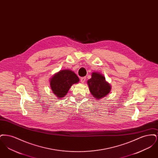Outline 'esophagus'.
Returning <instances> with one entry per match:
<instances>
[{"instance_id": "1", "label": "esophagus", "mask_w": 158, "mask_h": 158, "mask_svg": "<svg viewBox=\"0 0 158 158\" xmlns=\"http://www.w3.org/2000/svg\"><path fill=\"white\" fill-rule=\"evenodd\" d=\"M85 80H86V77H82L81 78V83H82L85 82Z\"/></svg>"}]
</instances>
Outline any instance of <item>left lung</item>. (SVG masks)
<instances>
[{
  "instance_id": "obj_1",
  "label": "left lung",
  "mask_w": 158,
  "mask_h": 158,
  "mask_svg": "<svg viewBox=\"0 0 158 158\" xmlns=\"http://www.w3.org/2000/svg\"><path fill=\"white\" fill-rule=\"evenodd\" d=\"M91 75V78L87 81L91 94L98 100L105 97L111 90V85L105 80L104 75L99 72H94Z\"/></svg>"
}]
</instances>
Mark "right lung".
<instances>
[{
    "instance_id": "right-lung-1",
    "label": "right lung",
    "mask_w": 158,
    "mask_h": 158,
    "mask_svg": "<svg viewBox=\"0 0 158 158\" xmlns=\"http://www.w3.org/2000/svg\"><path fill=\"white\" fill-rule=\"evenodd\" d=\"M79 81V79L75 73L69 69H63L52 77L50 85L53 94L60 99L64 97L72 85Z\"/></svg>"
}]
</instances>
